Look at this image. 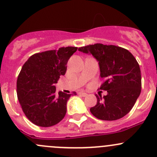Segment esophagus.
<instances>
[{
    "mask_svg": "<svg viewBox=\"0 0 157 157\" xmlns=\"http://www.w3.org/2000/svg\"><path fill=\"white\" fill-rule=\"evenodd\" d=\"M79 94L80 95V96H83V97H86V96H87V93H85V92H80V93H79Z\"/></svg>",
    "mask_w": 157,
    "mask_h": 157,
    "instance_id": "obj_1",
    "label": "esophagus"
}]
</instances>
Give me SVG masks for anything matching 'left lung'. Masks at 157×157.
<instances>
[{"label":"left lung","mask_w":157,"mask_h":157,"mask_svg":"<svg viewBox=\"0 0 157 157\" xmlns=\"http://www.w3.org/2000/svg\"><path fill=\"white\" fill-rule=\"evenodd\" d=\"M78 50L91 54L99 61L104 80L99 90L108 92L103 97L96 95L97 102L90 108L91 113L104 121L123 118L133 108L141 91V74L136 58L127 49L113 45L96 43Z\"/></svg>","instance_id":"1"}]
</instances>
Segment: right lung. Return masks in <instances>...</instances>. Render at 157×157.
<instances>
[{"mask_svg": "<svg viewBox=\"0 0 157 157\" xmlns=\"http://www.w3.org/2000/svg\"><path fill=\"white\" fill-rule=\"evenodd\" d=\"M77 50L68 46L36 53L23 64L17 78V97L25 115L36 125L51 127L65 116L67 100L77 93H57L55 84L65 74L66 64Z\"/></svg>", "mask_w": 157, "mask_h": 157, "instance_id": "right-lung-1", "label": "right lung"}]
</instances>
